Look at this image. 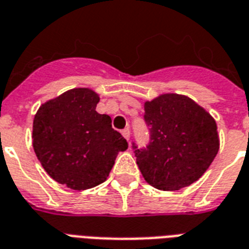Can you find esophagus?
<instances>
[{
	"label": "esophagus",
	"instance_id": "1",
	"mask_svg": "<svg viewBox=\"0 0 249 249\" xmlns=\"http://www.w3.org/2000/svg\"><path fill=\"white\" fill-rule=\"evenodd\" d=\"M121 134H123V136H124V137L126 138V140H128V141H129V138H130V130H129L128 128H125L124 130L121 132Z\"/></svg>",
	"mask_w": 249,
	"mask_h": 249
}]
</instances>
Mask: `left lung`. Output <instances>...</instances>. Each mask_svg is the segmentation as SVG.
I'll return each instance as SVG.
<instances>
[{
  "label": "left lung",
  "instance_id": "left-lung-1",
  "mask_svg": "<svg viewBox=\"0 0 249 249\" xmlns=\"http://www.w3.org/2000/svg\"><path fill=\"white\" fill-rule=\"evenodd\" d=\"M143 117L149 145L133 146L143 179L159 191H179L200 179L219 150L213 116L185 95L162 94L145 102Z\"/></svg>",
  "mask_w": 249,
  "mask_h": 249
}]
</instances>
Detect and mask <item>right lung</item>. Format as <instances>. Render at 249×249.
I'll return each mask as SVG.
<instances>
[{"instance_id": "right-lung-1", "label": "right lung", "mask_w": 249, "mask_h": 249, "mask_svg": "<svg viewBox=\"0 0 249 249\" xmlns=\"http://www.w3.org/2000/svg\"><path fill=\"white\" fill-rule=\"evenodd\" d=\"M99 100L91 89H71L41 104L34 117L36 157L53 180L74 191L106 181L117 154L128 149L111 117L95 111Z\"/></svg>"}]
</instances>
